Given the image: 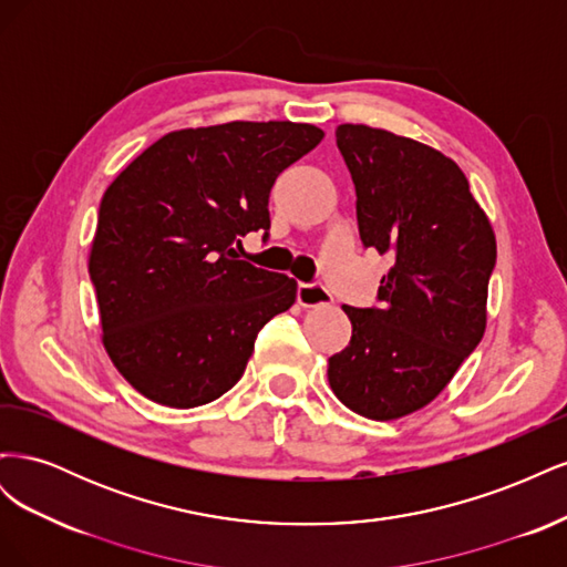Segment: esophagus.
<instances>
[{"label":"esophagus","mask_w":567,"mask_h":567,"mask_svg":"<svg viewBox=\"0 0 567 567\" xmlns=\"http://www.w3.org/2000/svg\"><path fill=\"white\" fill-rule=\"evenodd\" d=\"M333 302V296L319 284H300L298 286V305L302 307H326Z\"/></svg>","instance_id":"obj_1"}]
</instances>
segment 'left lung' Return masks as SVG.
<instances>
[{"label": "left lung", "mask_w": 567, "mask_h": 567, "mask_svg": "<svg viewBox=\"0 0 567 567\" xmlns=\"http://www.w3.org/2000/svg\"><path fill=\"white\" fill-rule=\"evenodd\" d=\"M357 192L359 238L392 267L381 307L342 305L350 346L329 383L354 414L394 421L431 404L483 340L496 238L461 167L437 148L369 125H338Z\"/></svg>", "instance_id": "left-lung-1"}]
</instances>
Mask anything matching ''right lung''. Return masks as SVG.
Listing matches in <instances>:
<instances>
[{"instance_id": "right-lung-1", "label": "right lung", "mask_w": 567, "mask_h": 567, "mask_svg": "<svg viewBox=\"0 0 567 567\" xmlns=\"http://www.w3.org/2000/svg\"><path fill=\"white\" fill-rule=\"evenodd\" d=\"M323 140L269 120L177 130L120 173L101 198L90 248L101 342L151 402L208 404L241 379L262 326L298 284L236 260L238 236L269 229V192Z\"/></svg>"}]
</instances>
